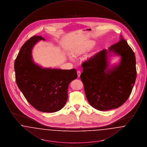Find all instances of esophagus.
<instances>
[{
  "mask_svg": "<svg viewBox=\"0 0 147 147\" xmlns=\"http://www.w3.org/2000/svg\"><path fill=\"white\" fill-rule=\"evenodd\" d=\"M77 74H78V78H79V77H80V74H81L80 71L78 70V71H77Z\"/></svg>",
  "mask_w": 147,
  "mask_h": 147,
  "instance_id": "1",
  "label": "esophagus"
}]
</instances>
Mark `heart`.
I'll list each match as a JSON object with an SVG mask.
<instances>
[{
    "mask_svg": "<svg viewBox=\"0 0 147 147\" xmlns=\"http://www.w3.org/2000/svg\"><path fill=\"white\" fill-rule=\"evenodd\" d=\"M95 44L96 42L94 41H88L87 42L80 43L71 49V53L74 57L82 55L92 49L95 46ZM69 58L71 60L73 59L72 56H69Z\"/></svg>",
    "mask_w": 147,
    "mask_h": 147,
    "instance_id": "b5f03b06",
    "label": "heart"
}]
</instances>
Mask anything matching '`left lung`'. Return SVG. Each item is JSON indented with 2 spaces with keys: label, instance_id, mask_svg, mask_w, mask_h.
Returning <instances> with one entry per match:
<instances>
[{
  "label": "left lung",
  "instance_id": "1",
  "mask_svg": "<svg viewBox=\"0 0 147 147\" xmlns=\"http://www.w3.org/2000/svg\"><path fill=\"white\" fill-rule=\"evenodd\" d=\"M112 54L121 59L119 64L110 67L108 59ZM82 67L80 79L94 108L100 111L117 109L130 96L137 76L136 57L122 36L119 42L84 62Z\"/></svg>",
  "mask_w": 147,
  "mask_h": 147
}]
</instances>
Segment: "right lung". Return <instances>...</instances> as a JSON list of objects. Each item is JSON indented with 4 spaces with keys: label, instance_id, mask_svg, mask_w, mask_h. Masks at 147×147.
<instances>
[{
    "label": "right lung",
    "instance_id": "add662e5",
    "mask_svg": "<svg viewBox=\"0 0 147 147\" xmlns=\"http://www.w3.org/2000/svg\"><path fill=\"white\" fill-rule=\"evenodd\" d=\"M41 40L45 41L42 36H34L21 47L14 63L16 82L25 98L36 110L57 112L67 101L68 86L77 79V70L42 68L35 63L32 50Z\"/></svg>",
    "mask_w": 147,
    "mask_h": 147
}]
</instances>
